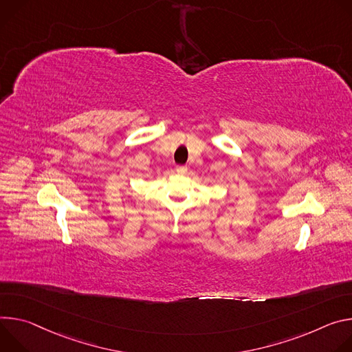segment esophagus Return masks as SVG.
Segmentation results:
<instances>
[{
  "mask_svg": "<svg viewBox=\"0 0 352 352\" xmlns=\"http://www.w3.org/2000/svg\"><path fill=\"white\" fill-rule=\"evenodd\" d=\"M176 172L179 173V175H184L186 172H187V166H184V165H180V166H176Z\"/></svg>",
  "mask_w": 352,
  "mask_h": 352,
  "instance_id": "esophagus-1",
  "label": "esophagus"
}]
</instances>
